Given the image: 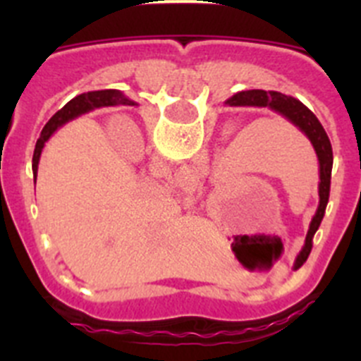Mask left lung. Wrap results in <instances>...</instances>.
I'll return each mask as SVG.
<instances>
[{
  "instance_id": "8db88e82",
  "label": "left lung",
  "mask_w": 361,
  "mask_h": 361,
  "mask_svg": "<svg viewBox=\"0 0 361 361\" xmlns=\"http://www.w3.org/2000/svg\"><path fill=\"white\" fill-rule=\"evenodd\" d=\"M231 106H266L275 110L282 117L291 121L300 132L304 133L311 141L312 148L317 152L318 164H320V184H318V195H320V202H318V209L312 216L311 224H309L307 237H305V244L302 251L298 253L295 260V269H298L302 264L307 260L309 253L312 250V237L317 229L320 228V222L324 219L325 208L329 202V191H331V171H333V148H331V141L327 133H325L324 126L317 116L309 110L305 104H302L298 99L291 97V95L280 94V92H266V90H251L242 92V94L233 95L228 101Z\"/></svg>"
}]
</instances>
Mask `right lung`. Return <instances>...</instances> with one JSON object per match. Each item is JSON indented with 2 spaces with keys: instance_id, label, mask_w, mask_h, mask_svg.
<instances>
[{
  "instance_id": "right-lung-1",
  "label": "right lung",
  "mask_w": 361,
  "mask_h": 361,
  "mask_svg": "<svg viewBox=\"0 0 361 361\" xmlns=\"http://www.w3.org/2000/svg\"><path fill=\"white\" fill-rule=\"evenodd\" d=\"M117 104H133V101H130L123 92L119 90H95V92H86V94L78 95L73 97L72 101L65 104L59 111H56L52 116V119L44 124L41 137L37 139L36 152H34V159H32V170L37 175V164H39L41 152H43L44 142L49 141V137L56 132L57 128H61L63 124L68 123V121L75 119V117L82 116L86 111H92L95 108L103 106H117Z\"/></svg>"
}]
</instances>
